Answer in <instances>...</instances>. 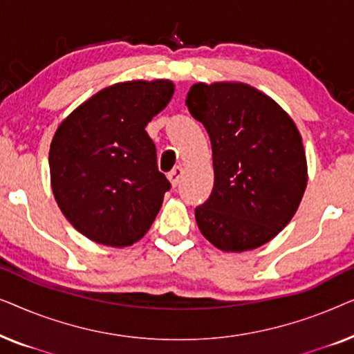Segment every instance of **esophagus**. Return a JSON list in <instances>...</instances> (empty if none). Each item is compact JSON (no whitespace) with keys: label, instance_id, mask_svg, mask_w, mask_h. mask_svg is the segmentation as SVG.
Returning <instances> with one entry per match:
<instances>
[{"label":"esophagus","instance_id":"34e87169","mask_svg":"<svg viewBox=\"0 0 354 354\" xmlns=\"http://www.w3.org/2000/svg\"><path fill=\"white\" fill-rule=\"evenodd\" d=\"M182 176H183V167H180V166L174 167L172 171L169 172V180H171L172 187H177L178 185V182H180Z\"/></svg>","mask_w":354,"mask_h":354}]
</instances>
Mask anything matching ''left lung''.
Wrapping results in <instances>:
<instances>
[{
  "label": "left lung",
  "mask_w": 354,
  "mask_h": 354,
  "mask_svg": "<svg viewBox=\"0 0 354 354\" xmlns=\"http://www.w3.org/2000/svg\"><path fill=\"white\" fill-rule=\"evenodd\" d=\"M185 103L211 140L214 187L195 209L216 248L241 253L292 221L308 183L301 135L272 98L241 82L195 84Z\"/></svg>",
  "instance_id": "obj_1"
}]
</instances>
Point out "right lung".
I'll return each mask as SVG.
<instances>
[{
    "mask_svg": "<svg viewBox=\"0 0 354 354\" xmlns=\"http://www.w3.org/2000/svg\"><path fill=\"white\" fill-rule=\"evenodd\" d=\"M174 95L171 80L120 82L72 111L50 147L55 200L96 243L122 248L149 230L171 183L158 171L149 120Z\"/></svg>",
    "mask_w": 354,
    "mask_h": 354,
    "instance_id": "1",
    "label": "right lung"
}]
</instances>
